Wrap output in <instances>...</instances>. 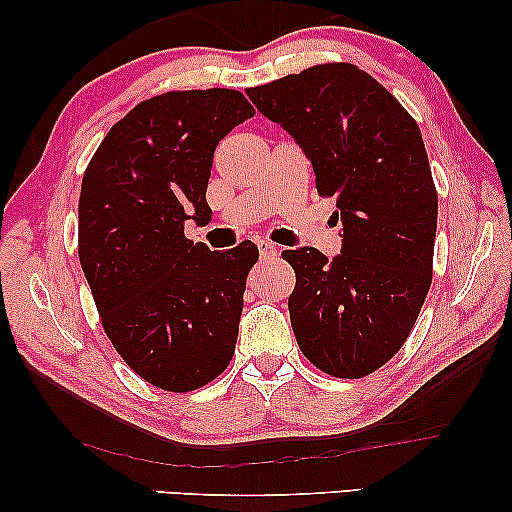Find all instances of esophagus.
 <instances>
[{"label":"esophagus","instance_id":"obj_1","mask_svg":"<svg viewBox=\"0 0 512 512\" xmlns=\"http://www.w3.org/2000/svg\"><path fill=\"white\" fill-rule=\"evenodd\" d=\"M258 254H261V258H270V256H277V247L268 240H258Z\"/></svg>","mask_w":512,"mask_h":512}]
</instances>
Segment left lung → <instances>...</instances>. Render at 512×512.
<instances>
[{
  "label": "left lung",
  "instance_id": "1",
  "mask_svg": "<svg viewBox=\"0 0 512 512\" xmlns=\"http://www.w3.org/2000/svg\"><path fill=\"white\" fill-rule=\"evenodd\" d=\"M249 100L310 158L335 198L340 254L286 249L298 347L333 377L384 366L415 326L433 272L438 193L415 118L373 76L328 62L249 88Z\"/></svg>",
  "mask_w": 512,
  "mask_h": 512
}]
</instances>
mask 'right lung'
<instances>
[{"instance_id": "1", "label": "right lung", "mask_w": 512, "mask_h": 512, "mask_svg": "<svg viewBox=\"0 0 512 512\" xmlns=\"http://www.w3.org/2000/svg\"><path fill=\"white\" fill-rule=\"evenodd\" d=\"M254 116L240 90H172L139 102L83 174L79 261L104 333L153 387L193 391L228 368L254 242L209 251L184 223L212 221L216 144Z\"/></svg>"}]
</instances>
